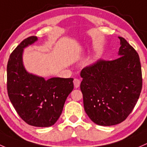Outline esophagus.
<instances>
[{"instance_id": "obj_1", "label": "esophagus", "mask_w": 147, "mask_h": 147, "mask_svg": "<svg viewBox=\"0 0 147 147\" xmlns=\"http://www.w3.org/2000/svg\"><path fill=\"white\" fill-rule=\"evenodd\" d=\"M74 87H75L76 88H78L80 86V84H81V81H80L79 79H77V78H74Z\"/></svg>"}]
</instances>
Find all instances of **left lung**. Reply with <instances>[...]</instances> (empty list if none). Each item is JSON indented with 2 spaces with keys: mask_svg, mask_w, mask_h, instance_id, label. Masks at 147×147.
<instances>
[{
  "mask_svg": "<svg viewBox=\"0 0 147 147\" xmlns=\"http://www.w3.org/2000/svg\"><path fill=\"white\" fill-rule=\"evenodd\" d=\"M120 57L99 59L82 69L81 90L85 111L93 122L111 126L123 122L131 113L142 88V74L137 51L119 37Z\"/></svg>",
  "mask_w": 147,
  "mask_h": 147,
  "instance_id": "left-lung-1",
  "label": "left lung"
}]
</instances>
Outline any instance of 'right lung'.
Wrapping results in <instances>:
<instances>
[{
  "label": "right lung",
  "mask_w": 147,
  "mask_h": 147,
  "mask_svg": "<svg viewBox=\"0 0 147 147\" xmlns=\"http://www.w3.org/2000/svg\"><path fill=\"white\" fill-rule=\"evenodd\" d=\"M37 40L31 36L10 54L7 65V90L10 102L21 119L34 127L55 124L66 98L73 90V78L42 77L28 73L22 64L23 49Z\"/></svg>",
  "instance_id": "add662e5"
}]
</instances>
